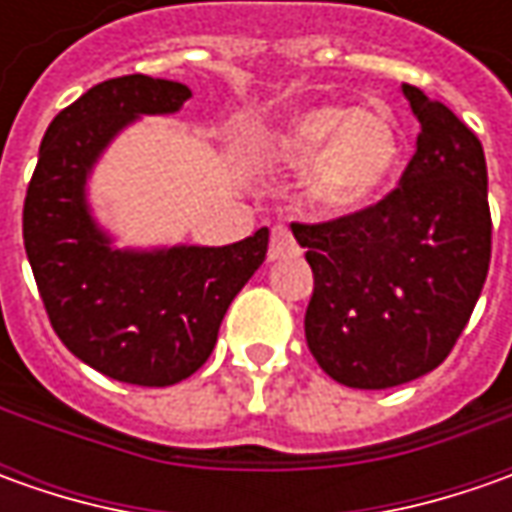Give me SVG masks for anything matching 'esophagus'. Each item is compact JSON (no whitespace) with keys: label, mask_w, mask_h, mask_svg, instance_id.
Wrapping results in <instances>:
<instances>
[{"label":"esophagus","mask_w":512,"mask_h":512,"mask_svg":"<svg viewBox=\"0 0 512 512\" xmlns=\"http://www.w3.org/2000/svg\"><path fill=\"white\" fill-rule=\"evenodd\" d=\"M302 253V247L296 245V239H293V233L287 230V227H273V236H270V250H267V259L270 262H279V259H293V256H299Z\"/></svg>","instance_id":"1"}]
</instances>
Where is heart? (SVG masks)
Listing matches in <instances>:
<instances>
[{"instance_id":"1","label":"heart","mask_w":512,"mask_h":512,"mask_svg":"<svg viewBox=\"0 0 512 512\" xmlns=\"http://www.w3.org/2000/svg\"><path fill=\"white\" fill-rule=\"evenodd\" d=\"M267 148L276 162L307 170V193L327 210H362L393 182L402 142L390 119L353 113L342 105H316L293 113L273 130Z\"/></svg>"}]
</instances>
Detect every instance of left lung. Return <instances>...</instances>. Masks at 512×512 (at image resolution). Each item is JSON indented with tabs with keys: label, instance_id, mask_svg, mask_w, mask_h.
<instances>
[{
	"label": "left lung",
	"instance_id": "left-lung-1",
	"mask_svg": "<svg viewBox=\"0 0 512 512\" xmlns=\"http://www.w3.org/2000/svg\"><path fill=\"white\" fill-rule=\"evenodd\" d=\"M422 133L399 187L330 222H293L313 270L305 339L330 379L384 390L436 370L490 267L487 165L453 110L404 85Z\"/></svg>",
	"mask_w": 512,
	"mask_h": 512
}]
</instances>
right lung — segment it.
<instances>
[{
	"label": "right lung",
	"instance_id": "add662e5",
	"mask_svg": "<svg viewBox=\"0 0 512 512\" xmlns=\"http://www.w3.org/2000/svg\"><path fill=\"white\" fill-rule=\"evenodd\" d=\"M179 82L119 76L56 113L30 176L22 239L50 327L110 379L168 387L193 376L236 293L267 256V227L227 247L113 250L90 219L85 179L108 142L142 113H176Z\"/></svg>",
	"mask_w": 512,
	"mask_h": 512
}]
</instances>
